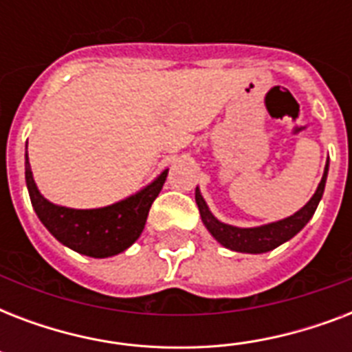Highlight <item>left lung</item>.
<instances>
[{
    "label": "left lung",
    "instance_id": "obj_1",
    "mask_svg": "<svg viewBox=\"0 0 352 352\" xmlns=\"http://www.w3.org/2000/svg\"><path fill=\"white\" fill-rule=\"evenodd\" d=\"M329 173V160L323 170V177L320 184H318L316 192L311 197V201L298 210L294 215L285 217L276 223H268L263 226H254V228H239V226L226 225L221 223L212 212H210L208 204L203 199L199 188H195V203L199 206V214L203 219V225L206 226V230L214 235V239L217 243L230 248L235 252H245V254H263V252H270L274 248H278L279 245H283L289 239H292L303 226L312 219V215L316 212L318 204L322 201L323 190H325V182H327Z\"/></svg>",
    "mask_w": 352,
    "mask_h": 352
}]
</instances>
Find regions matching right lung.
<instances>
[{
	"instance_id": "right-lung-1",
	"label": "right lung",
	"mask_w": 352,
	"mask_h": 352,
	"mask_svg": "<svg viewBox=\"0 0 352 352\" xmlns=\"http://www.w3.org/2000/svg\"><path fill=\"white\" fill-rule=\"evenodd\" d=\"M168 170L124 201L93 210H74L47 201L36 186L25 151V181L38 219L62 245L89 257H111L127 250L140 237L149 208L164 186Z\"/></svg>"
}]
</instances>
